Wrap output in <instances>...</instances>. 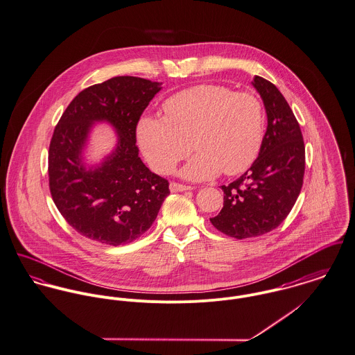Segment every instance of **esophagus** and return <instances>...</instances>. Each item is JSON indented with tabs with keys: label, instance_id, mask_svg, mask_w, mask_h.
<instances>
[{
	"label": "esophagus",
	"instance_id": "obj_1",
	"mask_svg": "<svg viewBox=\"0 0 355 355\" xmlns=\"http://www.w3.org/2000/svg\"><path fill=\"white\" fill-rule=\"evenodd\" d=\"M169 189H171L172 193H179V191H189V190H191V186H186V184H182V183L171 182Z\"/></svg>",
	"mask_w": 355,
	"mask_h": 355
}]
</instances>
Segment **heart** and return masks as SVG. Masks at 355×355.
I'll list each match as a JSON object with an SVG mask.
<instances>
[{
	"label": "heart",
	"mask_w": 355,
	"mask_h": 355,
	"mask_svg": "<svg viewBox=\"0 0 355 355\" xmlns=\"http://www.w3.org/2000/svg\"><path fill=\"white\" fill-rule=\"evenodd\" d=\"M165 118L146 116L138 141L149 165L169 172L196 150L183 169L191 179L244 172L258 157L264 137V108L257 95L224 85H198L164 103Z\"/></svg>",
	"instance_id": "1"
}]
</instances>
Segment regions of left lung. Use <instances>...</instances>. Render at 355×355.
I'll use <instances>...</instances> for the list:
<instances>
[{
	"label": "left lung",
	"mask_w": 355,
	"mask_h": 355,
	"mask_svg": "<svg viewBox=\"0 0 355 355\" xmlns=\"http://www.w3.org/2000/svg\"><path fill=\"white\" fill-rule=\"evenodd\" d=\"M267 112V130L258 159L237 180L221 186L224 207L211 225L237 240L271 232L289 216L301 193L305 145L286 98L268 80L252 81Z\"/></svg>",
	"instance_id": "8db88e82"
}]
</instances>
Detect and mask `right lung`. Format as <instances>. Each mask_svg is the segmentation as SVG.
<instances>
[{"mask_svg": "<svg viewBox=\"0 0 355 355\" xmlns=\"http://www.w3.org/2000/svg\"><path fill=\"white\" fill-rule=\"evenodd\" d=\"M159 83L132 76L112 77L85 88L64 110L49 149V186L67 224L107 245L141 237L156 220L169 195L166 179L138 157L137 125ZM110 121L119 131L116 152L96 170L87 171L80 150L92 123Z\"/></svg>", "mask_w": 355, "mask_h": 355, "instance_id": "right-lung-1", "label": "right lung"}]
</instances>
